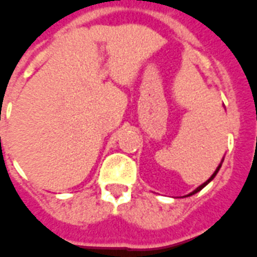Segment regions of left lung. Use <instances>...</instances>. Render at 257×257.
I'll return each instance as SVG.
<instances>
[{"mask_svg":"<svg viewBox=\"0 0 257 257\" xmlns=\"http://www.w3.org/2000/svg\"><path fill=\"white\" fill-rule=\"evenodd\" d=\"M222 163H223V159H222V162H220V164H219V166H218V168H216V170H215V172H213L212 175H211V178H209V179H207V181H205V182H204L203 185H200V186H198L197 189H194V190H193L192 193H189L188 196H193V194H196V193H197V192H200V190H201V189L205 188V186H207L208 183L211 182V181H212L213 178L216 177V174H218L219 170H220V167H222Z\"/></svg>","mask_w":257,"mask_h":257,"instance_id":"left-lung-1","label":"left lung"}]
</instances>
